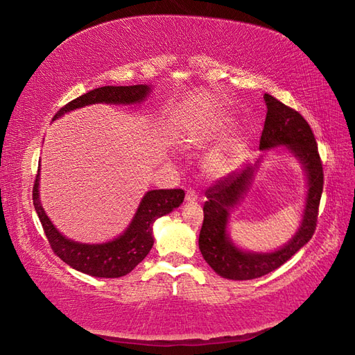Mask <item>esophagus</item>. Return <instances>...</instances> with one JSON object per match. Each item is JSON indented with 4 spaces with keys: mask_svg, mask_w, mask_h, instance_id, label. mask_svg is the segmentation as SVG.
<instances>
[{
    "mask_svg": "<svg viewBox=\"0 0 355 355\" xmlns=\"http://www.w3.org/2000/svg\"><path fill=\"white\" fill-rule=\"evenodd\" d=\"M198 200V195H196V192L193 191V189H187V192H186V201L187 202H195Z\"/></svg>",
    "mask_w": 355,
    "mask_h": 355,
    "instance_id": "obj_1",
    "label": "esophagus"
}]
</instances>
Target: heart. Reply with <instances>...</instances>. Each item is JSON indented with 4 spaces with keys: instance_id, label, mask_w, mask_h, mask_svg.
Segmentation results:
<instances>
[{
    "instance_id": "1",
    "label": "heart",
    "mask_w": 355,
    "mask_h": 355,
    "mask_svg": "<svg viewBox=\"0 0 355 355\" xmlns=\"http://www.w3.org/2000/svg\"><path fill=\"white\" fill-rule=\"evenodd\" d=\"M216 136H220V133H216ZM243 140L234 139L230 144L218 148L216 151L210 153L204 162V169L213 178L225 177L237 168L239 162L243 157Z\"/></svg>"
}]
</instances>
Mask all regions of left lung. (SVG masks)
Returning <instances> with one entry per match:
<instances>
[{
  "mask_svg": "<svg viewBox=\"0 0 355 355\" xmlns=\"http://www.w3.org/2000/svg\"><path fill=\"white\" fill-rule=\"evenodd\" d=\"M268 107L260 150L284 146L302 164L307 175V198L298 232L289 242L272 252L245 251L228 234L230 211L243 200L254 181L259 162L242 172L219 180L207 189L204 204V222L200 232V250L204 260L218 275L228 279H254L269 274L289 260L306 245L316 230L318 210L324 187V171L318 153L315 135L301 114L265 94Z\"/></svg>",
  "mask_w": 355,
  "mask_h": 355,
  "instance_id": "obj_1",
  "label": "left lung"
}]
</instances>
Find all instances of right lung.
Returning <instances> with one entry per match:
<instances>
[{"instance_id": "1", "label": "right lung", "mask_w": 355, "mask_h": 355, "mask_svg": "<svg viewBox=\"0 0 355 355\" xmlns=\"http://www.w3.org/2000/svg\"><path fill=\"white\" fill-rule=\"evenodd\" d=\"M150 92L151 86L146 85L98 87L63 105L54 114L53 121L62 118L64 113L90 104L128 105L142 103ZM39 171L33 187V204L51 250L66 265L98 278H118L130 274L153 248V224L155 219L180 207L184 200V191L181 189H159V191L146 192L130 225L121 236L105 243H80L64 237L46 216L39 196Z\"/></svg>"}]
</instances>
